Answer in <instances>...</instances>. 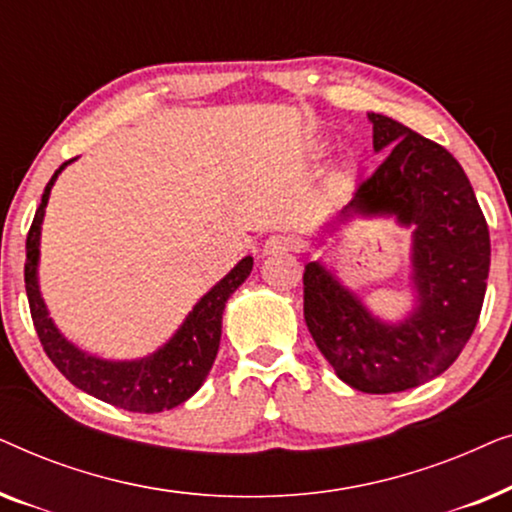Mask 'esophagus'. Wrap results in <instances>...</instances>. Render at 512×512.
Masks as SVG:
<instances>
[{
    "instance_id": "esophagus-1",
    "label": "esophagus",
    "mask_w": 512,
    "mask_h": 512,
    "mask_svg": "<svg viewBox=\"0 0 512 512\" xmlns=\"http://www.w3.org/2000/svg\"><path fill=\"white\" fill-rule=\"evenodd\" d=\"M293 247H296V242H293L289 235H272L263 244V254L265 256L286 254V251H293Z\"/></svg>"
}]
</instances>
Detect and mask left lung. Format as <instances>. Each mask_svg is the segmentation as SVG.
<instances>
[{"label": "left lung", "instance_id": "obj_1", "mask_svg": "<svg viewBox=\"0 0 512 512\" xmlns=\"http://www.w3.org/2000/svg\"><path fill=\"white\" fill-rule=\"evenodd\" d=\"M387 158L345 207L394 214L412 233L419 307L382 324L321 263L305 265V321L335 375L366 394H398L445 373L475 331L489 275V228L471 181L445 146L382 114H368Z\"/></svg>", "mask_w": 512, "mask_h": 512}]
</instances>
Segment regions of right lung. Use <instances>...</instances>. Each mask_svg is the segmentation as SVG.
Instances as JSON below:
<instances>
[{"instance_id":"add662e5","label":"right lung","mask_w":512,"mask_h":512,"mask_svg":"<svg viewBox=\"0 0 512 512\" xmlns=\"http://www.w3.org/2000/svg\"><path fill=\"white\" fill-rule=\"evenodd\" d=\"M67 163H72V160H67ZM67 163H62L60 170H55L51 181L46 184L25 242V291L41 347H44L48 359L55 363V368L74 387L100 398L104 403L128 412H163L177 408L202 387V382L209 375V368H212L216 352H219L223 307L237 286L249 277L254 258H242L207 296H202L177 335L156 354L139 361H104L81 352L72 342L62 338L53 321L48 319L37 284L41 221H44L53 181L58 179Z\"/></svg>"}]
</instances>
